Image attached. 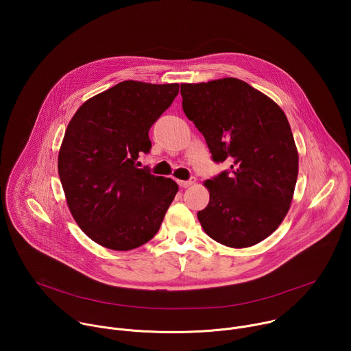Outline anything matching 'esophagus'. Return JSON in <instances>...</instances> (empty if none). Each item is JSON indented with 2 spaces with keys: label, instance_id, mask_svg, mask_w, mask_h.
I'll return each instance as SVG.
<instances>
[{
  "label": "esophagus",
  "instance_id": "esophagus-1",
  "mask_svg": "<svg viewBox=\"0 0 351 351\" xmlns=\"http://www.w3.org/2000/svg\"><path fill=\"white\" fill-rule=\"evenodd\" d=\"M178 183H179L180 187L186 189V187H189V186H191V184L195 183V178H190L189 180H178Z\"/></svg>",
  "mask_w": 351,
  "mask_h": 351
}]
</instances>
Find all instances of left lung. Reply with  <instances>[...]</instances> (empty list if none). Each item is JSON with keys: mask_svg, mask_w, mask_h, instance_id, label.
<instances>
[{"mask_svg": "<svg viewBox=\"0 0 351 351\" xmlns=\"http://www.w3.org/2000/svg\"><path fill=\"white\" fill-rule=\"evenodd\" d=\"M186 117L230 171L204 182L210 203L197 217L215 241L252 247L272 234L293 198L298 153L289 121L264 93L236 77L182 83Z\"/></svg>", "mask_w": 351, "mask_h": 351, "instance_id": "8db88e82", "label": "left lung"}]
</instances>
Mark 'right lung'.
<instances>
[{"instance_id": "add662e5", "label": "right lung", "mask_w": 351, "mask_h": 351, "mask_svg": "<svg viewBox=\"0 0 351 351\" xmlns=\"http://www.w3.org/2000/svg\"><path fill=\"white\" fill-rule=\"evenodd\" d=\"M178 93V83L125 80L88 98L71 119L58 173L73 219L97 244L128 252L160 230L179 187L137 168V158L149 152L148 130Z\"/></svg>"}]
</instances>
